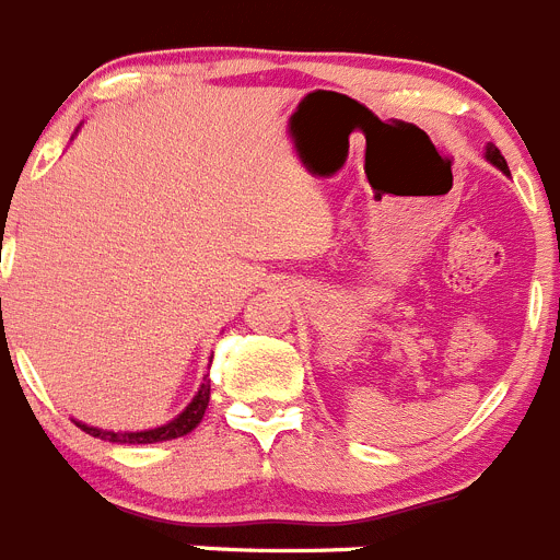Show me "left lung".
I'll return each instance as SVG.
<instances>
[{
  "instance_id": "left-lung-1",
  "label": "left lung",
  "mask_w": 560,
  "mask_h": 560,
  "mask_svg": "<svg viewBox=\"0 0 560 560\" xmlns=\"http://www.w3.org/2000/svg\"><path fill=\"white\" fill-rule=\"evenodd\" d=\"M486 161H491V163H494L497 168H500V172H505V174H508V163H505V158H502V155H500V150H497V147H491V143H489V147H486Z\"/></svg>"
}]
</instances>
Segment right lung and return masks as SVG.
I'll return each mask as SVG.
<instances>
[{
    "instance_id": "1",
    "label": "right lung",
    "mask_w": 560,
    "mask_h": 560,
    "mask_svg": "<svg viewBox=\"0 0 560 560\" xmlns=\"http://www.w3.org/2000/svg\"><path fill=\"white\" fill-rule=\"evenodd\" d=\"M208 402H210V383H202L197 392V397L186 405V410H183L179 417H174L172 422L161 424V428L136 430V433H127V430L125 433H116V430H100V428H91V424H82V422H77V424H80V428L85 430L89 435H94V439L113 441V444H158V441L179 439V435L191 433V430L202 422Z\"/></svg>"
}]
</instances>
